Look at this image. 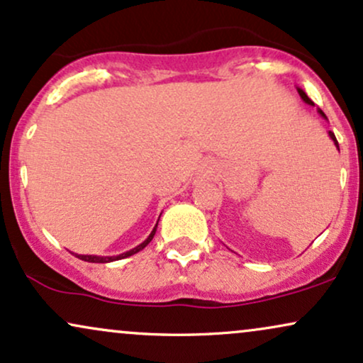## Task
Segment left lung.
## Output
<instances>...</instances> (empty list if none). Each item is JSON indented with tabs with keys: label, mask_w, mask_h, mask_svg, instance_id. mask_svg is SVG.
Here are the masks:
<instances>
[{
	"label": "left lung",
	"mask_w": 363,
	"mask_h": 363,
	"mask_svg": "<svg viewBox=\"0 0 363 363\" xmlns=\"http://www.w3.org/2000/svg\"><path fill=\"white\" fill-rule=\"evenodd\" d=\"M299 95H301V98H302V100H304V101H306V104L313 105V101H311V100H309V96H308V95H306V93H304V91H302V89H299ZM321 115H323V117H326V115H325V113H323V112H321ZM330 138H331V139H333L335 146H336V147H338V151H340V146H338V140H336V138H335V134H333V132H331V130H330Z\"/></svg>",
	"instance_id": "1"
}]
</instances>
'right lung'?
Masks as SVG:
<instances>
[{"instance_id": "add662e5", "label": "right lung", "mask_w": 363, "mask_h": 363, "mask_svg": "<svg viewBox=\"0 0 363 363\" xmlns=\"http://www.w3.org/2000/svg\"><path fill=\"white\" fill-rule=\"evenodd\" d=\"M156 228H157V224H156ZM156 228L152 229V233L149 234V238H147L146 241L140 242L139 246H135L134 250L127 251V253L118 255V257H91V255H76V257H78L79 259H84V262H89V263H108V262H113V259H122V258H127V257H130V255H135V253H138V251H140V250L146 248V246L149 245V242H151L152 238H155Z\"/></svg>"}]
</instances>
